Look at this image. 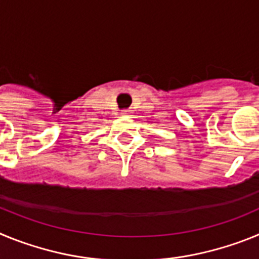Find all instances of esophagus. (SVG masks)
<instances>
[{
  "label": "esophagus",
  "instance_id": "34e87169",
  "mask_svg": "<svg viewBox=\"0 0 259 259\" xmlns=\"http://www.w3.org/2000/svg\"><path fill=\"white\" fill-rule=\"evenodd\" d=\"M131 113V111H130V110H124V111H123V114H124V115H128V114Z\"/></svg>",
  "mask_w": 259,
  "mask_h": 259
}]
</instances>
